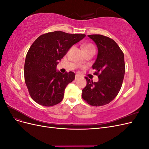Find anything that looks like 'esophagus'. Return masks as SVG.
Instances as JSON below:
<instances>
[{"mask_svg":"<svg viewBox=\"0 0 149 149\" xmlns=\"http://www.w3.org/2000/svg\"><path fill=\"white\" fill-rule=\"evenodd\" d=\"M79 76L78 75L76 74V75L75 76V80H77V79H79Z\"/></svg>","mask_w":149,"mask_h":149,"instance_id":"obj_1","label":"esophagus"}]
</instances>
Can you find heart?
<instances>
[{"instance_id":"1","label":"heart","mask_w":149,"mask_h":149,"mask_svg":"<svg viewBox=\"0 0 149 149\" xmlns=\"http://www.w3.org/2000/svg\"><path fill=\"white\" fill-rule=\"evenodd\" d=\"M81 47H82L83 52H88V51H91V50L95 51V48H94V45L91 43L83 44Z\"/></svg>"}]
</instances>
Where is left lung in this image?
I'll return each instance as SVG.
<instances>
[{"label": "left lung", "mask_w": 149, "mask_h": 149, "mask_svg": "<svg viewBox=\"0 0 149 149\" xmlns=\"http://www.w3.org/2000/svg\"><path fill=\"white\" fill-rule=\"evenodd\" d=\"M98 49L93 69L99 78L93 82L85 77L87 84L82 90V97L89 105L107 104L118 95L125 74L124 55L114 40L102 35H89Z\"/></svg>", "instance_id": "left-lung-1"}]
</instances>
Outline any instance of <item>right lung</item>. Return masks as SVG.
Returning a JSON list of instances; mask_svg holds the SVG:
<instances>
[{
  "label": "right lung",
  "instance_id": "right-lung-1",
  "mask_svg": "<svg viewBox=\"0 0 149 149\" xmlns=\"http://www.w3.org/2000/svg\"><path fill=\"white\" fill-rule=\"evenodd\" d=\"M86 37L55 31L40 35L30 47L24 65L25 81L32 100L53 106L63 98L66 86L74 79L72 71L63 74L56 66L69 49Z\"/></svg>",
  "mask_w": 149,
  "mask_h": 149
}]
</instances>
